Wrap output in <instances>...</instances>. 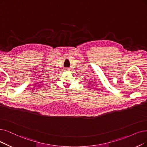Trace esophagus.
I'll return each instance as SVG.
<instances>
[{
  "instance_id": "esophagus-1",
  "label": "esophagus",
  "mask_w": 147,
  "mask_h": 147,
  "mask_svg": "<svg viewBox=\"0 0 147 147\" xmlns=\"http://www.w3.org/2000/svg\"><path fill=\"white\" fill-rule=\"evenodd\" d=\"M66 70H67V69H66Z\"/></svg>"
}]
</instances>
